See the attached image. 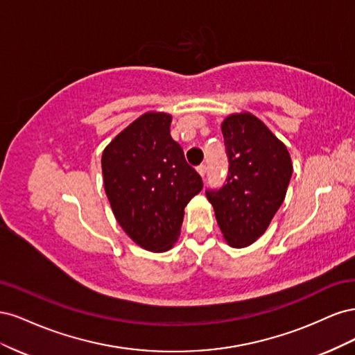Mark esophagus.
<instances>
[{
    "label": "esophagus",
    "instance_id": "obj_1",
    "mask_svg": "<svg viewBox=\"0 0 355 355\" xmlns=\"http://www.w3.org/2000/svg\"><path fill=\"white\" fill-rule=\"evenodd\" d=\"M197 171H198V173L204 178V176H206V171H207V167H206V164H200L198 167H197Z\"/></svg>",
    "mask_w": 355,
    "mask_h": 355
}]
</instances>
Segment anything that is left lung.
<instances>
[{
    "label": "left lung",
    "mask_w": 355,
    "mask_h": 355,
    "mask_svg": "<svg viewBox=\"0 0 355 355\" xmlns=\"http://www.w3.org/2000/svg\"><path fill=\"white\" fill-rule=\"evenodd\" d=\"M228 176L219 189H207L216 220L231 247L250 245L270 227L284 201L292 159L286 145L259 118L232 114L222 123Z\"/></svg>",
    "instance_id": "left-lung-1"
}]
</instances>
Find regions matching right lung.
Instances as JSON below:
<instances>
[{"label":"right lung","mask_w":355,"mask_h":355,"mask_svg":"<svg viewBox=\"0 0 355 355\" xmlns=\"http://www.w3.org/2000/svg\"><path fill=\"white\" fill-rule=\"evenodd\" d=\"M171 115L146 112L102 154L106 197L120 227L149 252L176 243L185 207L202 189L201 176L170 136Z\"/></svg>","instance_id":"add662e5"}]
</instances>
